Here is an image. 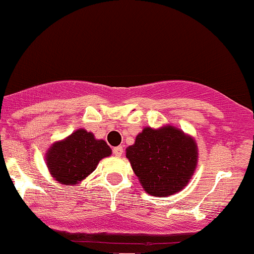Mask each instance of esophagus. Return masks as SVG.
I'll list each match as a JSON object with an SVG mask.
<instances>
[{
  "label": "esophagus",
  "instance_id": "esophagus-1",
  "mask_svg": "<svg viewBox=\"0 0 254 254\" xmlns=\"http://www.w3.org/2000/svg\"><path fill=\"white\" fill-rule=\"evenodd\" d=\"M113 154H115L116 156H122V154H123V147H122V145H118V147L113 148Z\"/></svg>",
  "mask_w": 254,
  "mask_h": 254
}]
</instances>
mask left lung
I'll return each instance as SVG.
<instances>
[{"mask_svg":"<svg viewBox=\"0 0 254 254\" xmlns=\"http://www.w3.org/2000/svg\"><path fill=\"white\" fill-rule=\"evenodd\" d=\"M193 138L173 127H145L127 148V157L147 193L171 196L186 186L197 166Z\"/></svg>","mask_w":254,"mask_h":254,"instance_id":"left-lung-1","label":"left lung"}]
</instances>
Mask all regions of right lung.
Returning a JSON list of instances; mask_svg holds the SVG:
<instances>
[{"instance_id":"1","label":"right lung","mask_w":254,"mask_h":254,"mask_svg":"<svg viewBox=\"0 0 254 254\" xmlns=\"http://www.w3.org/2000/svg\"><path fill=\"white\" fill-rule=\"evenodd\" d=\"M111 155V148L103 139L80 129L64 141L52 144L46 164L52 177L64 185H74L97 168L101 159Z\"/></svg>"}]
</instances>
